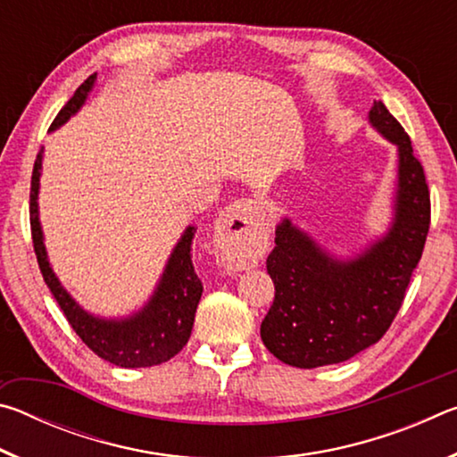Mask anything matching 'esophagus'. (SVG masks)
<instances>
[{
  "label": "esophagus",
  "instance_id": "obj_1",
  "mask_svg": "<svg viewBox=\"0 0 457 457\" xmlns=\"http://www.w3.org/2000/svg\"><path fill=\"white\" fill-rule=\"evenodd\" d=\"M266 213L258 201L242 199L221 212L215 221V245L228 264L244 266L258 236L264 229Z\"/></svg>",
  "mask_w": 457,
  "mask_h": 457
}]
</instances>
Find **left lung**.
<instances>
[{"label": "left lung", "mask_w": 457, "mask_h": 457, "mask_svg": "<svg viewBox=\"0 0 457 457\" xmlns=\"http://www.w3.org/2000/svg\"><path fill=\"white\" fill-rule=\"evenodd\" d=\"M369 119L399 146L395 223L386 237L353 262L330 260L311 237L284 220L266 268L274 303L262 320L266 349L286 365H335L375 345L403 304L431 221L421 161L401 122L378 100Z\"/></svg>", "instance_id": "left-lung-1"}]
</instances>
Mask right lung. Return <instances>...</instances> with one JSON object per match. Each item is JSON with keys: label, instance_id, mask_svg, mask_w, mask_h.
<instances>
[{"label": "right lung", "instance_id": "add662e5", "mask_svg": "<svg viewBox=\"0 0 457 457\" xmlns=\"http://www.w3.org/2000/svg\"><path fill=\"white\" fill-rule=\"evenodd\" d=\"M96 74H90L79 88L74 96L62 106L50 129H56L79 111L88 92L95 84ZM42 149L37 153L34 171H32V187H29V228H32V242L37 258V266L48 284L50 292L56 298L58 306L64 312L66 320L74 328L76 335L88 349L98 354L100 359L117 367L137 369V367H153L173 359L191 337L195 311L204 292V284L193 270L191 262V242L195 236V228H187L181 242L169 258L165 274L161 278L159 288L141 312L127 320H100L82 311V308L68 296L62 288L58 278L54 276L50 262L46 258V247L42 242V229L37 221V181H40L42 169Z\"/></svg>", "mask_w": 457, "mask_h": 457}]
</instances>
